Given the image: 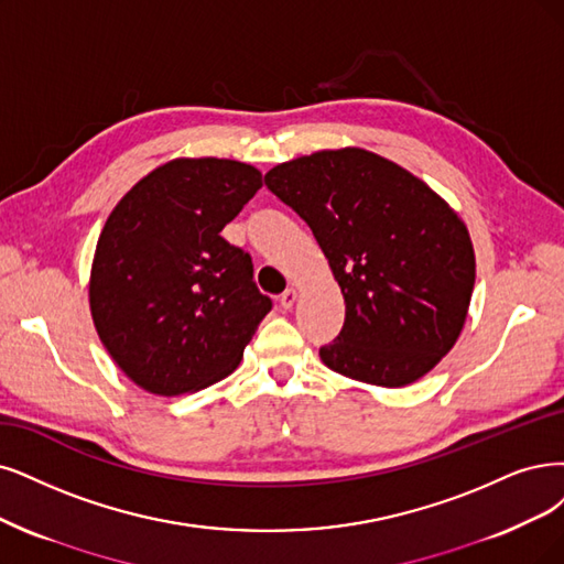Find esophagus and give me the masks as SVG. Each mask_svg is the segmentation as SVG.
Instances as JSON below:
<instances>
[{
    "instance_id": "obj_1",
    "label": "esophagus",
    "mask_w": 564,
    "mask_h": 564,
    "mask_svg": "<svg viewBox=\"0 0 564 564\" xmlns=\"http://www.w3.org/2000/svg\"><path fill=\"white\" fill-rule=\"evenodd\" d=\"M297 295H300L297 288H288L285 293L281 295V306H283V308H293V304L297 302Z\"/></svg>"
}]
</instances>
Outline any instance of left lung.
Wrapping results in <instances>:
<instances>
[{"mask_svg": "<svg viewBox=\"0 0 564 564\" xmlns=\"http://www.w3.org/2000/svg\"><path fill=\"white\" fill-rule=\"evenodd\" d=\"M264 183L311 227L346 302L321 348L337 373L402 388L460 337L476 260L465 223L427 183L365 149L276 164Z\"/></svg>", "mask_w": 564, "mask_h": 564, "instance_id": "obj_1", "label": "left lung"}]
</instances>
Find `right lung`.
<instances>
[{
  "label": "right lung",
  "instance_id": "obj_1",
  "mask_svg": "<svg viewBox=\"0 0 564 564\" xmlns=\"http://www.w3.org/2000/svg\"><path fill=\"white\" fill-rule=\"evenodd\" d=\"M262 187L256 166L178 158L143 176L104 225L90 314L113 362L162 398L232 373L271 311L246 250L220 232Z\"/></svg>",
  "mask_w": 564,
  "mask_h": 564
}]
</instances>
